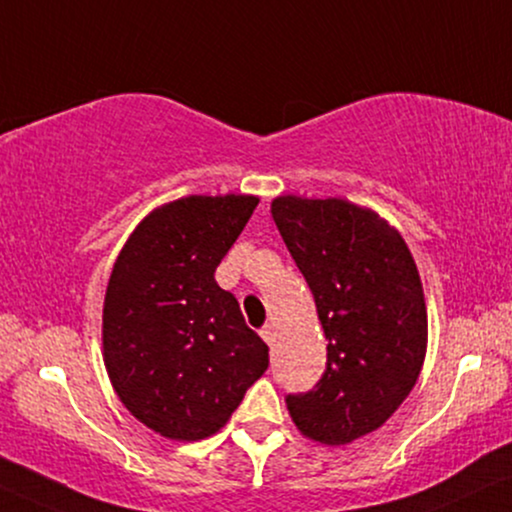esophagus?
I'll list each match as a JSON object with an SVG mask.
<instances>
[{"label": "esophagus", "mask_w": 512, "mask_h": 512, "mask_svg": "<svg viewBox=\"0 0 512 512\" xmlns=\"http://www.w3.org/2000/svg\"><path fill=\"white\" fill-rule=\"evenodd\" d=\"M260 335L264 338V342H267V345H274V342H276V326H274V323H267V326H264L260 331Z\"/></svg>", "instance_id": "obj_1"}]
</instances>
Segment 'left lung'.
Returning a JSON list of instances; mask_svg holds the SVG:
<instances>
[{"label": "left lung", "instance_id": "obj_1", "mask_svg": "<svg viewBox=\"0 0 512 512\" xmlns=\"http://www.w3.org/2000/svg\"><path fill=\"white\" fill-rule=\"evenodd\" d=\"M271 217L312 290L328 340L312 390L288 394L304 437L349 444L378 430L416 385L428 347V309L399 231L342 198L278 196Z\"/></svg>", "mask_w": 512, "mask_h": 512}]
</instances>
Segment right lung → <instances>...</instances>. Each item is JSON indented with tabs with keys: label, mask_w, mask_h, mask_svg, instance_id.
<instances>
[{
	"label": "right lung",
	"mask_w": 512,
	"mask_h": 512,
	"mask_svg": "<svg viewBox=\"0 0 512 512\" xmlns=\"http://www.w3.org/2000/svg\"><path fill=\"white\" fill-rule=\"evenodd\" d=\"M257 203L243 193L172 200L115 260L103 361L127 411L167 439L198 442L222 430L269 366V347L215 281Z\"/></svg>",
	"instance_id": "obj_1"
}]
</instances>
